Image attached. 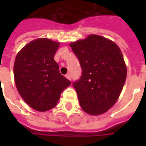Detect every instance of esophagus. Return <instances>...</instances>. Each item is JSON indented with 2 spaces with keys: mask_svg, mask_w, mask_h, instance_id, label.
Wrapping results in <instances>:
<instances>
[{
  "mask_svg": "<svg viewBox=\"0 0 146 146\" xmlns=\"http://www.w3.org/2000/svg\"><path fill=\"white\" fill-rule=\"evenodd\" d=\"M66 78L68 80H71V76H70V74H69V73L66 75Z\"/></svg>",
  "mask_w": 146,
  "mask_h": 146,
  "instance_id": "obj_1",
  "label": "esophagus"
}]
</instances>
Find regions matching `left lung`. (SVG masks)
<instances>
[{
  "label": "left lung",
  "mask_w": 146,
  "mask_h": 146,
  "mask_svg": "<svg viewBox=\"0 0 146 146\" xmlns=\"http://www.w3.org/2000/svg\"><path fill=\"white\" fill-rule=\"evenodd\" d=\"M82 68L73 83L82 110L92 116L105 113L118 100L127 77V66L115 42L91 34L70 44Z\"/></svg>",
  "instance_id": "8db88e82"
}]
</instances>
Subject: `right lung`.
I'll use <instances>...</instances> for the list:
<instances>
[{
    "label": "right lung",
    "mask_w": 146,
    "mask_h": 146,
    "mask_svg": "<svg viewBox=\"0 0 146 146\" xmlns=\"http://www.w3.org/2000/svg\"><path fill=\"white\" fill-rule=\"evenodd\" d=\"M60 42L51 39L33 40L19 51L14 63L18 92L28 106L39 112L54 108L61 93L71 84L59 72L54 55Z\"/></svg>",
    "instance_id": "add662e5"
}]
</instances>
